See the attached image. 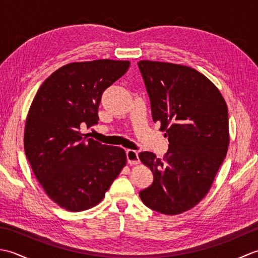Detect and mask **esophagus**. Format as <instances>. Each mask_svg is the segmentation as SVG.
Returning a JSON list of instances; mask_svg holds the SVG:
<instances>
[{"instance_id": "34e87169", "label": "esophagus", "mask_w": 258, "mask_h": 258, "mask_svg": "<svg viewBox=\"0 0 258 258\" xmlns=\"http://www.w3.org/2000/svg\"><path fill=\"white\" fill-rule=\"evenodd\" d=\"M126 157H127V163L130 165H138V164H140L139 153L134 150L126 151Z\"/></svg>"}]
</instances>
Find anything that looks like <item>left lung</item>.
Here are the masks:
<instances>
[{"label": "left lung", "instance_id": "1", "mask_svg": "<svg viewBox=\"0 0 258 258\" xmlns=\"http://www.w3.org/2000/svg\"><path fill=\"white\" fill-rule=\"evenodd\" d=\"M152 117L169 142L163 158L140 153L154 180L140 191L144 204L165 215L193 208L214 182L229 144L228 109L220 90L185 65L140 61Z\"/></svg>", "mask_w": 258, "mask_h": 258}]
</instances>
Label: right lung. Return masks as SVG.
Masks as SVG:
<instances>
[{
    "label": "right lung",
    "mask_w": 258,
    "mask_h": 258,
    "mask_svg": "<svg viewBox=\"0 0 258 258\" xmlns=\"http://www.w3.org/2000/svg\"><path fill=\"white\" fill-rule=\"evenodd\" d=\"M128 61L95 59L59 68L43 82L29 109L24 150L46 195L70 212L100 203L126 165V153L82 133L97 123L103 92Z\"/></svg>",
    "instance_id": "1"
}]
</instances>
